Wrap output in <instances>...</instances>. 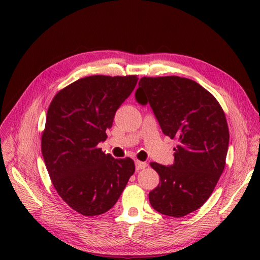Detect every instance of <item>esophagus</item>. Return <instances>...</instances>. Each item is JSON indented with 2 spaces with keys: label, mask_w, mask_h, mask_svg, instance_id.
Wrapping results in <instances>:
<instances>
[{
  "label": "esophagus",
  "mask_w": 260,
  "mask_h": 260,
  "mask_svg": "<svg viewBox=\"0 0 260 260\" xmlns=\"http://www.w3.org/2000/svg\"><path fill=\"white\" fill-rule=\"evenodd\" d=\"M135 167H136V171L144 170L145 168H147V163L146 162H142V161H136L135 162Z\"/></svg>",
  "instance_id": "esophagus-1"
}]
</instances>
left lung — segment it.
<instances>
[{
	"instance_id": "left-lung-1",
	"label": "left lung",
	"mask_w": 260,
	"mask_h": 260,
	"mask_svg": "<svg viewBox=\"0 0 260 260\" xmlns=\"http://www.w3.org/2000/svg\"><path fill=\"white\" fill-rule=\"evenodd\" d=\"M137 103L150 104L163 133L179 141L174 163L152 162L159 175L151 206L169 217H184L203 206L222 174L229 129L217 99L198 82L178 76L143 77Z\"/></svg>"
}]
</instances>
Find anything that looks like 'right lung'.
I'll use <instances>...</instances> for the list:
<instances>
[{"mask_svg":"<svg viewBox=\"0 0 260 260\" xmlns=\"http://www.w3.org/2000/svg\"><path fill=\"white\" fill-rule=\"evenodd\" d=\"M137 76H89L60 90L48 108L41 152L54 189L87 217L107 212L135 172L129 157L114 158L97 145L107 139L116 110Z\"/></svg>","mask_w":260,"mask_h":260,"instance_id":"right-lung-1","label":"right lung"}]
</instances>
